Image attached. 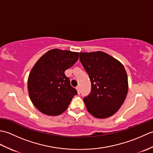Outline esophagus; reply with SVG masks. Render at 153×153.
<instances>
[{"label": "esophagus", "instance_id": "obj_1", "mask_svg": "<svg viewBox=\"0 0 153 153\" xmlns=\"http://www.w3.org/2000/svg\"><path fill=\"white\" fill-rule=\"evenodd\" d=\"M76 89L77 91V93L79 94V93H80V88H79V86H77V87H76Z\"/></svg>", "mask_w": 153, "mask_h": 153}]
</instances>
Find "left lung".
Segmentation results:
<instances>
[{
  "label": "left lung",
  "instance_id": "obj_1",
  "mask_svg": "<svg viewBox=\"0 0 153 153\" xmlns=\"http://www.w3.org/2000/svg\"><path fill=\"white\" fill-rule=\"evenodd\" d=\"M79 60L88 74L91 91L83 100L87 111L97 118H106L118 111L128 91L123 65L102 51L79 53Z\"/></svg>",
  "mask_w": 153,
  "mask_h": 153
}]
</instances>
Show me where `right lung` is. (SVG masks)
I'll return each mask as SVG.
<instances>
[{
    "instance_id": "1",
    "label": "right lung",
    "mask_w": 153,
    "mask_h": 153,
    "mask_svg": "<svg viewBox=\"0 0 153 153\" xmlns=\"http://www.w3.org/2000/svg\"><path fill=\"white\" fill-rule=\"evenodd\" d=\"M79 58V53L54 48L44 54L32 68L27 79L32 103L44 114L57 116L64 112L76 89L64 72Z\"/></svg>"
}]
</instances>
